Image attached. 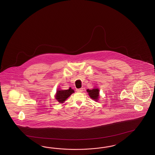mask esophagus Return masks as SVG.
Segmentation results:
<instances>
[{"mask_svg": "<svg viewBox=\"0 0 155 155\" xmlns=\"http://www.w3.org/2000/svg\"><path fill=\"white\" fill-rule=\"evenodd\" d=\"M76 91H77V92H82L83 91H84V89L83 88H81V89H76Z\"/></svg>", "mask_w": 155, "mask_h": 155, "instance_id": "obj_1", "label": "esophagus"}]
</instances>
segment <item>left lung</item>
I'll list each match as a JSON object with an SVG mask.
<instances>
[{
	"label": "left lung",
	"instance_id": "obj_1",
	"mask_svg": "<svg viewBox=\"0 0 155 155\" xmlns=\"http://www.w3.org/2000/svg\"><path fill=\"white\" fill-rule=\"evenodd\" d=\"M88 92L90 97L91 98L94 99L95 101H97L99 98V89H93L92 90H87Z\"/></svg>",
	"mask_w": 155,
	"mask_h": 155
}]
</instances>
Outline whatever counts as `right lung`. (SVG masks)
I'll return each instance as SVG.
<instances>
[{
    "label": "right lung",
    "instance_id": "right-lung-1",
    "mask_svg": "<svg viewBox=\"0 0 155 155\" xmlns=\"http://www.w3.org/2000/svg\"><path fill=\"white\" fill-rule=\"evenodd\" d=\"M74 91L71 89V87L68 90H57L56 95V99L60 103H64V102L65 101L66 99L68 98L71 94H73Z\"/></svg>",
    "mask_w": 155,
    "mask_h": 155
}]
</instances>
